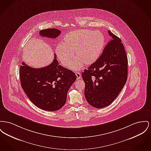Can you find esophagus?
Wrapping results in <instances>:
<instances>
[{
	"label": "esophagus",
	"instance_id": "obj_1",
	"mask_svg": "<svg viewBox=\"0 0 151 151\" xmlns=\"http://www.w3.org/2000/svg\"><path fill=\"white\" fill-rule=\"evenodd\" d=\"M76 77H77V79H80L81 78V73L79 72H76Z\"/></svg>",
	"mask_w": 151,
	"mask_h": 151
}]
</instances>
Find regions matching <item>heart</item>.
Masks as SVG:
<instances>
[{
    "instance_id": "b5f03b06",
    "label": "heart",
    "mask_w": 151,
    "mask_h": 151,
    "mask_svg": "<svg viewBox=\"0 0 151 151\" xmlns=\"http://www.w3.org/2000/svg\"><path fill=\"white\" fill-rule=\"evenodd\" d=\"M105 38L99 31L81 29L73 31L64 36L62 45L55 48V53L64 67H68L73 59L70 68L80 70L84 64L90 65L96 62L102 52Z\"/></svg>"
}]
</instances>
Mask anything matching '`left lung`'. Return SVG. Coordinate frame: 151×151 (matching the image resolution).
<instances>
[{
	"mask_svg": "<svg viewBox=\"0 0 151 151\" xmlns=\"http://www.w3.org/2000/svg\"><path fill=\"white\" fill-rule=\"evenodd\" d=\"M111 40L96 62L81 73L84 95L89 104L96 108L110 105L127 80L128 59L122 40L108 31Z\"/></svg>",
	"mask_w": 151,
	"mask_h": 151,
	"instance_id": "obj_1",
	"label": "left lung"
}]
</instances>
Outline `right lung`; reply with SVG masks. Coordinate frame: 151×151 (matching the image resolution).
I'll list each match as a JSON object with an SVG mask.
<instances>
[{
  "label": "right lung",
  "instance_id": "obj_1",
  "mask_svg": "<svg viewBox=\"0 0 151 151\" xmlns=\"http://www.w3.org/2000/svg\"><path fill=\"white\" fill-rule=\"evenodd\" d=\"M60 33L56 28L39 32L40 35L52 39ZM19 75L22 87L31 101L48 111L59 110L64 106L67 92L76 79L74 72L59 64L55 54L52 63L43 68H34L22 63Z\"/></svg>",
  "mask_w": 151,
  "mask_h": 151
}]
</instances>
